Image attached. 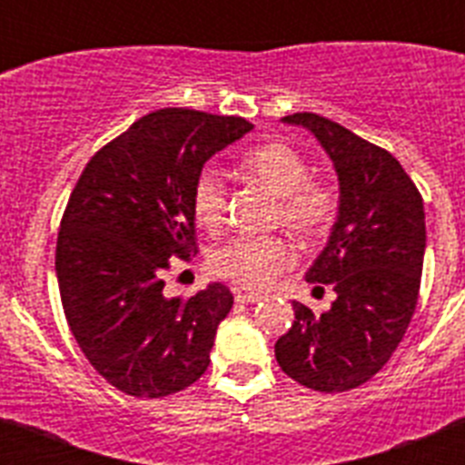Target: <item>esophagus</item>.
<instances>
[{"instance_id":"34e87169","label":"esophagus","mask_w":465,"mask_h":465,"mask_svg":"<svg viewBox=\"0 0 465 465\" xmlns=\"http://www.w3.org/2000/svg\"><path fill=\"white\" fill-rule=\"evenodd\" d=\"M235 300L240 302V305H253V302H258V300H261V295H258V293H242V291H237Z\"/></svg>"}]
</instances>
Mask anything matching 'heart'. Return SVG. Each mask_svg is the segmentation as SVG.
<instances>
[{"mask_svg": "<svg viewBox=\"0 0 465 465\" xmlns=\"http://www.w3.org/2000/svg\"><path fill=\"white\" fill-rule=\"evenodd\" d=\"M240 167L277 195L274 223H282L298 240L312 242L326 235L340 212V193L328 179L312 176L305 155L286 142L261 143L242 155ZM191 209L197 225L219 232L228 212V186L219 170L203 167L191 188ZM293 246L282 235H242L219 246L209 258L216 277L262 289L291 268Z\"/></svg>", "mask_w": 465, "mask_h": 465, "instance_id": "1", "label": "heart"}]
</instances>
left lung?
<instances>
[{
  "instance_id": "obj_1",
  "label": "left lung",
  "mask_w": 465,
  "mask_h": 465,
  "mask_svg": "<svg viewBox=\"0 0 465 465\" xmlns=\"http://www.w3.org/2000/svg\"><path fill=\"white\" fill-rule=\"evenodd\" d=\"M283 121L307 127L338 172V221L305 277L332 283L338 298L319 316L293 302L274 356L298 384L342 393L372 380L408 331L424 268V200L389 151L340 123L310 111Z\"/></svg>"
}]
</instances>
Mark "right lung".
<instances>
[{"instance_id": "right-lung-1", "label": "right lung", "mask_w": 465, "mask_h": 465, "mask_svg": "<svg viewBox=\"0 0 465 465\" xmlns=\"http://www.w3.org/2000/svg\"><path fill=\"white\" fill-rule=\"evenodd\" d=\"M252 127L240 116L158 109L102 146L69 195L55 246L64 316L90 365L127 396H172L207 371L232 293L213 282L165 298L163 274L172 258L197 253V172Z\"/></svg>"}]
</instances>
